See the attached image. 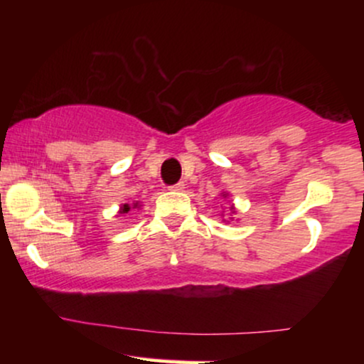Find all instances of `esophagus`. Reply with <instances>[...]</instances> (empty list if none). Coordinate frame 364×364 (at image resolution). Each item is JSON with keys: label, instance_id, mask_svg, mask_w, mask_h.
<instances>
[{"label": "esophagus", "instance_id": "obj_1", "mask_svg": "<svg viewBox=\"0 0 364 364\" xmlns=\"http://www.w3.org/2000/svg\"><path fill=\"white\" fill-rule=\"evenodd\" d=\"M169 190H173V191H183V190H185V183L179 181V183H176V185L169 186Z\"/></svg>", "mask_w": 364, "mask_h": 364}]
</instances>
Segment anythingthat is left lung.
<instances>
[{"label": "left lung", "mask_w": 364, "mask_h": 364, "mask_svg": "<svg viewBox=\"0 0 364 364\" xmlns=\"http://www.w3.org/2000/svg\"><path fill=\"white\" fill-rule=\"evenodd\" d=\"M223 196L225 198V196H228V193H223ZM235 212H236V210H235V207L231 205V214H235ZM231 219H232V217H231Z\"/></svg>", "instance_id": "left-lung-1"}]
</instances>
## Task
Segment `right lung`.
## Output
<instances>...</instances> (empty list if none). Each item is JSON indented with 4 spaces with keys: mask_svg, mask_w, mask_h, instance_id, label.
<instances>
[{
    "mask_svg": "<svg viewBox=\"0 0 364 364\" xmlns=\"http://www.w3.org/2000/svg\"><path fill=\"white\" fill-rule=\"evenodd\" d=\"M141 205L139 202H135V203H132V205H129V203H123V205H121V208H119V214H128L129 210H132V208H140Z\"/></svg>",
    "mask_w": 364,
    "mask_h": 364,
    "instance_id": "right-lung-1",
    "label": "right lung"
}]
</instances>
